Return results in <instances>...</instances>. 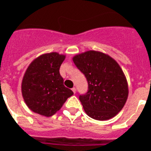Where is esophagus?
<instances>
[{
  "label": "esophagus",
  "mask_w": 151,
  "mask_h": 151,
  "mask_svg": "<svg viewBox=\"0 0 151 151\" xmlns=\"http://www.w3.org/2000/svg\"><path fill=\"white\" fill-rule=\"evenodd\" d=\"M72 91H73L74 94H76V88H72Z\"/></svg>",
  "instance_id": "34e87169"
}]
</instances>
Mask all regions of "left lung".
<instances>
[{"mask_svg":"<svg viewBox=\"0 0 151 151\" xmlns=\"http://www.w3.org/2000/svg\"><path fill=\"white\" fill-rule=\"evenodd\" d=\"M88 84L79 100L88 116L107 120L123 108L129 95L127 80L116 61L104 53L88 50L73 58Z\"/></svg>","mask_w":151,"mask_h":151,"instance_id":"8db88e82","label":"left lung"}]
</instances>
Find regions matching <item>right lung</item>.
I'll return each instance as SVG.
<instances>
[{
	"instance_id": "right-lung-1",
	"label": "right lung",
	"mask_w": 151,
	"mask_h": 151,
	"mask_svg": "<svg viewBox=\"0 0 151 151\" xmlns=\"http://www.w3.org/2000/svg\"><path fill=\"white\" fill-rule=\"evenodd\" d=\"M66 56L52 52L39 56L31 63L24 74L22 94L34 113L49 117L55 114L73 94L63 85L60 67Z\"/></svg>"
}]
</instances>
